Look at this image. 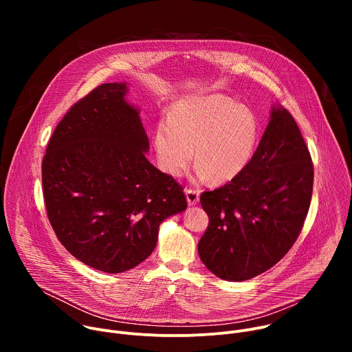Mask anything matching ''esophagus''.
<instances>
[{
	"instance_id": "1",
	"label": "esophagus",
	"mask_w": 352,
	"mask_h": 352,
	"mask_svg": "<svg viewBox=\"0 0 352 352\" xmlns=\"http://www.w3.org/2000/svg\"><path fill=\"white\" fill-rule=\"evenodd\" d=\"M185 195H186V202L189 206H195L199 202V196H200V190L196 189H185Z\"/></svg>"
}]
</instances>
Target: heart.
I'll return each mask as SVG.
<instances>
[{
    "label": "heart",
    "mask_w": 352,
    "mask_h": 352,
    "mask_svg": "<svg viewBox=\"0 0 352 352\" xmlns=\"http://www.w3.org/2000/svg\"><path fill=\"white\" fill-rule=\"evenodd\" d=\"M259 138L255 113L221 94L189 97L177 102L170 118H163L155 132L160 168L181 177L193 159L200 179L228 182L252 159Z\"/></svg>",
    "instance_id": "b5f03b06"
}]
</instances>
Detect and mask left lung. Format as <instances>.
<instances>
[{"label": "left lung", "instance_id": "left-lung-1", "mask_svg": "<svg viewBox=\"0 0 352 352\" xmlns=\"http://www.w3.org/2000/svg\"><path fill=\"white\" fill-rule=\"evenodd\" d=\"M314 188L311 153L292 116L274 104L269 125L245 170L204 192L209 216L197 243L205 266L227 281H243L273 267L304 227Z\"/></svg>", "mask_w": 352, "mask_h": 352}]
</instances>
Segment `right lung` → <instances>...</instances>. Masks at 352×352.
<instances>
[{
  "mask_svg": "<svg viewBox=\"0 0 352 352\" xmlns=\"http://www.w3.org/2000/svg\"><path fill=\"white\" fill-rule=\"evenodd\" d=\"M126 83H103L75 103L43 157L47 217L68 252L106 273L153 252L160 224L186 209L184 188L144 153L148 139Z\"/></svg>",
  "mask_w": 352,
  "mask_h": 352,
  "instance_id": "right-lung-1",
  "label": "right lung"
}]
</instances>
